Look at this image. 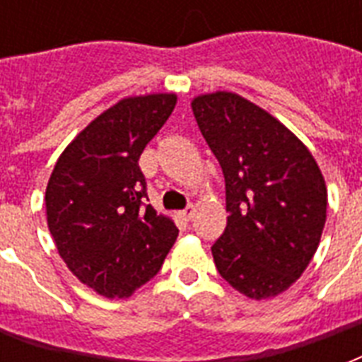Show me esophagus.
Returning <instances> with one entry per match:
<instances>
[{
  "mask_svg": "<svg viewBox=\"0 0 362 362\" xmlns=\"http://www.w3.org/2000/svg\"><path fill=\"white\" fill-rule=\"evenodd\" d=\"M193 216H195V206H193V204H187L186 209L180 212V218L186 221H192Z\"/></svg>",
  "mask_w": 362,
  "mask_h": 362,
  "instance_id": "esophagus-1",
  "label": "esophagus"
}]
</instances>
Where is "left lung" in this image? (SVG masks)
<instances>
[{
	"mask_svg": "<svg viewBox=\"0 0 362 362\" xmlns=\"http://www.w3.org/2000/svg\"><path fill=\"white\" fill-rule=\"evenodd\" d=\"M226 178L227 227L212 246L216 269L250 298L280 295L314 257L327 220V187L308 148L237 93L192 103Z\"/></svg>",
	"mask_w": 362,
	"mask_h": 362,
	"instance_id": "obj_1",
	"label": "left lung"
}]
</instances>
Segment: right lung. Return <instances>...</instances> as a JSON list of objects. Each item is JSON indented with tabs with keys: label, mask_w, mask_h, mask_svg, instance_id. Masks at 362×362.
I'll return each mask as SVG.
<instances>
[{
	"label": "right lung",
	"mask_w": 362,
	"mask_h": 362,
	"mask_svg": "<svg viewBox=\"0 0 362 362\" xmlns=\"http://www.w3.org/2000/svg\"><path fill=\"white\" fill-rule=\"evenodd\" d=\"M175 105V93L122 99L65 148L48 180L47 220L59 255L103 297H129L153 278L178 237L148 204L139 167Z\"/></svg>",
	"instance_id": "add662e5"
}]
</instances>
